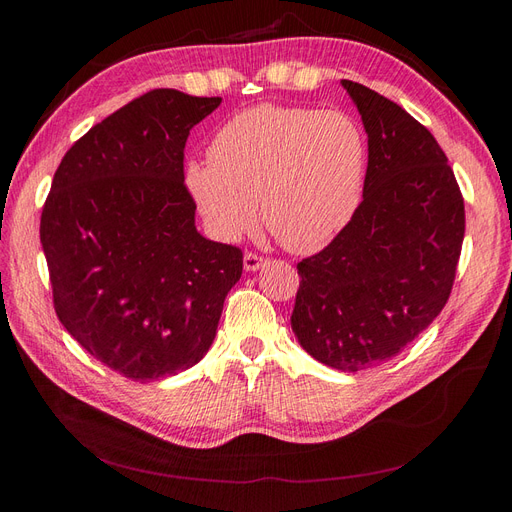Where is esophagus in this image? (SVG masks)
Masks as SVG:
<instances>
[{
    "label": "esophagus",
    "mask_w": 512,
    "mask_h": 512,
    "mask_svg": "<svg viewBox=\"0 0 512 512\" xmlns=\"http://www.w3.org/2000/svg\"><path fill=\"white\" fill-rule=\"evenodd\" d=\"M267 265V258L260 256V254H254V252H247L243 256V267L245 271H258L260 267Z\"/></svg>",
    "instance_id": "34e87169"
}]
</instances>
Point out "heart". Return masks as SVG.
Here are the masks:
<instances>
[{"mask_svg":"<svg viewBox=\"0 0 512 512\" xmlns=\"http://www.w3.org/2000/svg\"><path fill=\"white\" fill-rule=\"evenodd\" d=\"M367 143L339 111L260 104L228 119L185 183L211 235L232 243L262 220L286 250L312 254L359 211Z\"/></svg>","mask_w":512,"mask_h":512,"instance_id":"1","label":"heart"}]
</instances>
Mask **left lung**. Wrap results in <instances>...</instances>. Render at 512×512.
<instances>
[{"mask_svg": "<svg viewBox=\"0 0 512 512\" xmlns=\"http://www.w3.org/2000/svg\"><path fill=\"white\" fill-rule=\"evenodd\" d=\"M342 85L367 132L363 200L322 252L297 265L290 324L316 361L361 371L393 359L442 312L466 211L433 134L374 89Z\"/></svg>", "mask_w": 512, "mask_h": 512, "instance_id": "obj_1", "label": "left lung"}]
</instances>
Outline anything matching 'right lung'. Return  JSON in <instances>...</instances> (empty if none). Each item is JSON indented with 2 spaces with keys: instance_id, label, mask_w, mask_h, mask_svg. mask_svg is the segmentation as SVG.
<instances>
[{
  "instance_id": "obj_1",
  "label": "right lung",
  "mask_w": 512,
  "mask_h": 512,
  "mask_svg": "<svg viewBox=\"0 0 512 512\" xmlns=\"http://www.w3.org/2000/svg\"><path fill=\"white\" fill-rule=\"evenodd\" d=\"M220 102L147 91L68 149L46 196L40 241L57 318L130 380L203 359L243 271L239 247L196 230L183 183L190 130Z\"/></svg>"
}]
</instances>
